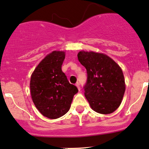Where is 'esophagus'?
<instances>
[{
  "mask_svg": "<svg viewBox=\"0 0 149 149\" xmlns=\"http://www.w3.org/2000/svg\"><path fill=\"white\" fill-rule=\"evenodd\" d=\"M76 86H77V88H78V89L79 90V91H80L81 90V87H80V84L79 83V82H77V83L76 84Z\"/></svg>",
  "mask_w": 149,
  "mask_h": 149,
  "instance_id": "1",
  "label": "esophagus"
}]
</instances>
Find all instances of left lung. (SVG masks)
<instances>
[{
	"label": "left lung",
	"mask_w": 149,
	"mask_h": 149,
	"mask_svg": "<svg viewBox=\"0 0 149 149\" xmlns=\"http://www.w3.org/2000/svg\"><path fill=\"white\" fill-rule=\"evenodd\" d=\"M78 59L86 69L84 95L92 109L100 114L116 110L125 91L120 67L107 55L97 52L81 51Z\"/></svg>",
	"instance_id": "left-lung-1"
}]
</instances>
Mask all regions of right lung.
I'll list each match as a JSON object with an SVG mask.
<instances>
[{
	"label": "right lung",
	"instance_id": "1",
	"mask_svg": "<svg viewBox=\"0 0 149 149\" xmlns=\"http://www.w3.org/2000/svg\"><path fill=\"white\" fill-rule=\"evenodd\" d=\"M65 52L53 51L47 55L33 72L30 90L33 102L40 113L57 119L68 112L77 87L69 83L62 71Z\"/></svg>",
	"mask_w": 149,
	"mask_h": 149
}]
</instances>
